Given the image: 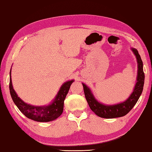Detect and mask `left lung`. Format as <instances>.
Returning <instances> with one entry per match:
<instances>
[{
  "label": "left lung",
  "instance_id": "obj_1",
  "mask_svg": "<svg viewBox=\"0 0 152 152\" xmlns=\"http://www.w3.org/2000/svg\"><path fill=\"white\" fill-rule=\"evenodd\" d=\"M136 56L138 63V74L134 89L131 95L124 102L115 105H104L98 102L94 97L91 91L87 86L82 83L86 99L91 111L99 117L105 118H113L121 117L126 115L137 103L143 90L144 84V73L143 71V62L137 49L131 48Z\"/></svg>",
  "mask_w": 152,
  "mask_h": 152
}]
</instances>
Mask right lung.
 Wrapping results in <instances>:
<instances>
[{
    "instance_id": "add662e5",
    "label": "right lung",
    "mask_w": 152,
    "mask_h": 152,
    "mask_svg": "<svg viewBox=\"0 0 152 152\" xmlns=\"http://www.w3.org/2000/svg\"><path fill=\"white\" fill-rule=\"evenodd\" d=\"M74 80L64 82L61 86L58 92L51 103L45 106H34L27 104L18 96L14 91L11 79V69L10 72V95L15 105L26 117L37 122H49L56 119L63 111L64 101Z\"/></svg>"
}]
</instances>
